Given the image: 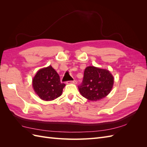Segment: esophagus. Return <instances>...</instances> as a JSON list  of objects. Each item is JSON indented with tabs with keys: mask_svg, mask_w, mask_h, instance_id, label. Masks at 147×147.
<instances>
[{
	"mask_svg": "<svg viewBox=\"0 0 147 147\" xmlns=\"http://www.w3.org/2000/svg\"><path fill=\"white\" fill-rule=\"evenodd\" d=\"M67 84H70V83H72V84H77V82L75 80H73V81H69V82H67Z\"/></svg>",
	"mask_w": 147,
	"mask_h": 147,
	"instance_id": "obj_1",
	"label": "esophagus"
}]
</instances>
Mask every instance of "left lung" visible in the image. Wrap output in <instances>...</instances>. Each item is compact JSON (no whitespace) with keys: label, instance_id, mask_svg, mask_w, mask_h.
<instances>
[{"label":"left lung","instance_id":"obj_1","mask_svg":"<svg viewBox=\"0 0 147 147\" xmlns=\"http://www.w3.org/2000/svg\"><path fill=\"white\" fill-rule=\"evenodd\" d=\"M113 84L114 77L109 70L88 66L84 69L83 80L78 90L88 100L97 101L108 96Z\"/></svg>","mask_w":147,"mask_h":147}]
</instances>
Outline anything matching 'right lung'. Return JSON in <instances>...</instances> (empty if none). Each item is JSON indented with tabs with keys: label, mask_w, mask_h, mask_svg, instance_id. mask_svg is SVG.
<instances>
[{
	"label": "right lung",
	"mask_w": 147,
	"mask_h": 147,
	"mask_svg": "<svg viewBox=\"0 0 147 147\" xmlns=\"http://www.w3.org/2000/svg\"><path fill=\"white\" fill-rule=\"evenodd\" d=\"M65 86L61 83L58 74L51 65L39 69L32 79L35 94L45 101H51L61 96Z\"/></svg>",
	"instance_id": "add662e5"
}]
</instances>
